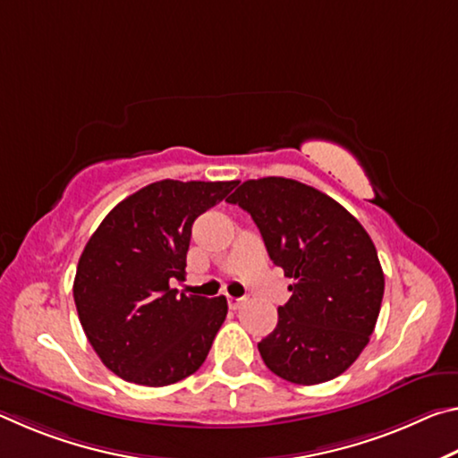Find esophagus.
Returning a JSON list of instances; mask_svg holds the SVG:
<instances>
[{"label":"esophagus","mask_w":458,"mask_h":458,"mask_svg":"<svg viewBox=\"0 0 458 458\" xmlns=\"http://www.w3.org/2000/svg\"><path fill=\"white\" fill-rule=\"evenodd\" d=\"M246 303V299H236V297H228V307L232 309V311H236V309H240Z\"/></svg>","instance_id":"obj_1"}]
</instances>
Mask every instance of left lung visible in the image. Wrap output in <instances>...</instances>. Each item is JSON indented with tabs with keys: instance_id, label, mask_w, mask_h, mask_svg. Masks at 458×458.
Here are the masks:
<instances>
[{
	"instance_id": "1",
	"label": "left lung",
	"mask_w": 458,
	"mask_h": 458,
	"mask_svg": "<svg viewBox=\"0 0 458 458\" xmlns=\"http://www.w3.org/2000/svg\"><path fill=\"white\" fill-rule=\"evenodd\" d=\"M226 201L252 216L270 260L294 281L259 344L262 361L303 386L344 374L368 345L384 297L368 232L335 199L286 177L248 180Z\"/></svg>"
}]
</instances>
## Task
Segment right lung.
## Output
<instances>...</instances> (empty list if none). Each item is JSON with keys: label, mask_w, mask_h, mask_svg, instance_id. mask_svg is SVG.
Returning <instances> with one entry per match:
<instances>
[{"label": "right lung", "mask_w": 458, "mask_h": 458, "mask_svg": "<svg viewBox=\"0 0 458 458\" xmlns=\"http://www.w3.org/2000/svg\"><path fill=\"white\" fill-rule=\"evenodd\" d=\"M236 182L145 185L113 208L84 246L74 303L92 350L127 382L161 387L206 361L228 313L224 297L177 294L191 224Z\"/></svg>", "instance_id": "1"}]
</instances>
